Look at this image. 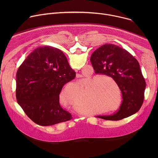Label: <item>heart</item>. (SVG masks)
Instances as JSON below:
<instances>
[{"mask_svg": "<svg viewBox=\"0 0 158 158\" xmlns=\"http://www.w3.org/2000/svg\"><path fill=\"white\" fill-rule=\"evenodd\" d=\"M104 77H93L87 81V85L81 89L77 83H69L63 89L60 94V99L64 105L75 107L81 111H85L90 108L88 105L99 109L113 107L115 104L114 98L108 93L103 86ZM110 110L114 111L116 109Z\"/></svg>", "mask_w": 158, "mask_h": 158, "instance_id": "1", "label": "heart"}]
</instances>
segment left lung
Returning <instances> with one entry per match:
<instances>
[{"label": "left lung", "instance_id": "obj_1", "mask_svg": "<svg viewBox=\"0 0 158 158\" xmlns=\"http://www.w3.org/2000/svg\"><path fill=\"white\" fill-rule=\"evenodd\" d=\"M90 60L95 73L108 76L115 81L123 99L116 113L97 118L119 121L136 113L143 105L146 87L145 79L136 59L122 48L106 44L96 49Z\"/></svg>", "mask_w": 158, "mask_h": 158}]
</instances>
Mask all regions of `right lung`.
Wrapping results in <instances>:
<instances>
[{"instance_id":"add662e5","label":"right lung","mask_w":158,"mask_h":158,"mask_svg":"<svg viewBox=\"0 0 158 158\" xmlns=\"http://www.w3.org/2000/svg\"><path fill=\"white\" fill-rule=\"evenodd\" d=\"M76 73L60 50L39 47L19 67L16 74V99L35 123L48 126L71 120L69 112L59 104L63 85L73 80Z\"/></svg>"}]
</instances>
